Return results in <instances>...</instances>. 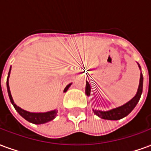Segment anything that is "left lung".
Listing matches in <instances>:
<instances>
[{
    "mask_svg": "<svg viewBox=\"0 0 151 151\" xmlns=\"http://www.w3.org/2000/svg\"><path fill=\"white\" fill-rule=\"evenodd\" d=\"M139 69L141 70V66L137 63ZM142 88H143V76L142 73L141 72L140 74V81H139V86L137 88V91L136 95L133 99H131L129 101L125 103L124 104L121 105L120 107L112 108L111 110L108 111H100V110H97V109H93L94 113L100 117L102 119L104 120H118L122 119L124 117L128 116L129 114L133 111V108L136 107L137 103L139 101L141 95L142 93ZM91 86L89 84L88 82H86V95L89 96L91 95Z\"/></svg>",
    "mask_w": 151,
    "mask_h": 151,
    "instance_id": "8db88e82",
    "label": "left lung"
}]
</instances>
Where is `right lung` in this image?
<instances>
[{
  "mask_svg": "<svg viewBox=\"0 0 151 151\" xmlns=\"http://www.w3.org/2000/svg\"><path fill=\"white\" fill-rule=\"evenodd\" d=\"M10 70H11V67L9 69L8 73V78H7V82H6V85H7V91H8V95L10 99V102L13 104V106L16 109V111H18L19 115L24 118L25 120H27L29 122H31L32 124H45L47 122H49L51 120H52L53 119H55V117L56 116L57 114V110H52V111H46V112H31V111H26L24 109H22L20 107H18V105H16L14 104V101L12 98L11 93H10V89H9V78L10 75ZM72 85V83H69V85H67L65 86V88L64 90V92H66L68 91V89L70 87V86Z\"/></svg>",
  "mask_w": 151,
  "mask_h": 151,
  "instance_id": "1",
  "label": "right lung"
}]
</instances>
